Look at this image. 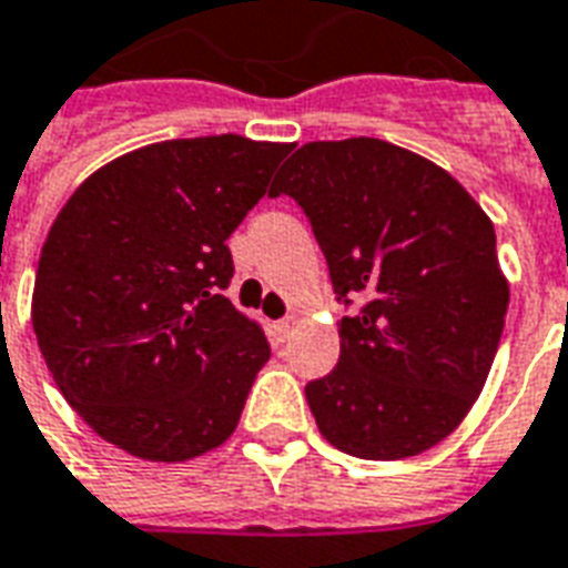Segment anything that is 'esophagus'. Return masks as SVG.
<instances>
[{"mask_svg":"<svg viewBox=\"0 0 568 568\" xmlns=\"http://www.w3.org/2000/svg\"><path fill=\"white\" fill-rule=\"evenodd\" d=\"M293 326H296V317H281L278 323H275V329H278L281 338H287L290 332H293Z\"/></svg>","mask_w":568,"mask_h":568,"instance_id":"1","label":"esophagus"}]
</instances>
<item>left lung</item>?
Returning <instances> with one entry per match:
<instances>
[{
	"mask_svg": "<svg viewBox=\"0 0 568 568\" xmlns=\"http://www.w3.org/2000/svg\"><path fill=\"white\" fill-rule=\"evenodd\" d=\"M311 221L341 317L338 365L305 386L335 449L395 462L437 446L479 398L509 284L497 236L455 179L377 138L317 140L268 187Z\"/></svg>",
	"mask_w": 568,
	"mask_h": 568,
	"instance_id": "left-lung-1",
	"label": "left lung"
}]
</instances>
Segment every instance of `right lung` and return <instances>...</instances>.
I'll use <instances>...</instances> for the list:
<instances>
[{
	"label": "right lung",
	"mask_w": 568,
	"mask_h": 568,
	"mask_svg": "<svg viewBox=\"0 0 568 568\" xmlns=\"http://www.w3.org/2000/svg\"><path fill=\"white\" fill-rule=\"evenodd\" d=\"M290 143L164 140L77 187L38 260L32 326L59 392L106 443L187 462L236 430L268 341L224 296L230 233Z\"/></svg>",
	"instance_id": "right-lung-1"
}]
</instances>
